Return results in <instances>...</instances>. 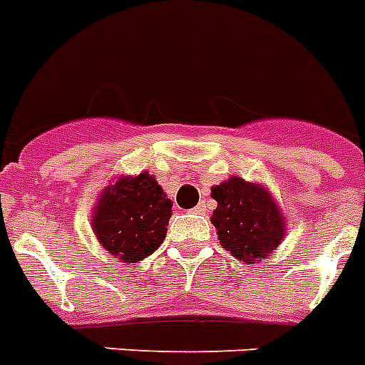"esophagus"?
Wrapping results in <instances>:
<instances>
[{
  "mask_svg": "<svg viewBox=\"0 0 365 365\" xmlns=\"http://www.w3.org/2000/svg\"><path fill=\"white\" fill-rule=\"evenodd\" d=\"M192 212H195V213H206V204L200 202L197 208H192Z\"/></svg>",
  "mask_w": 365,
  "mask_h": 365,
  "instance_id": "obj_1",
  "label": "esophagus"
}]
</instances>
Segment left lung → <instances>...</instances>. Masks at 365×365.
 I'll return each mask as SVG.
<instances>
[{"mask_svg": "<svg viewBox=\"0 0 365 365\" xmlns=\"http://www.w3.org/2000/svg\"><path fill=\"white\" fill-rule=\"evenodd\" d=\"M212 197L217 200L212 223L221 245L236 259L260 260L281 244L285 221L264 187L230 178L212 189Z\"/></svg>", "mask_w": 365, "mask_h": 365, "instance_id": "obj_1", "label": "left lung"}]
</instances>
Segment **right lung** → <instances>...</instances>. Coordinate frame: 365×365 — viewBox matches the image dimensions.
I'll use <instances>...</instances> for the list:
<instances>
[{"mask_svg": "<svg viewBox=\"0 0 365 365\" xmlns=\"http://www.w3.org/2000/svg\"><path fill=\"white\" fill-rule=\"evenodd\" d=\"M173 202L148 173L120 178L105 189L93 213V230L106 251L136 262L163 244Z\"/></svg>", "mask_w": 365, "mask_h": 365, "instance_id": "right-lung-1", "label": "right lung"}]
</instances>
